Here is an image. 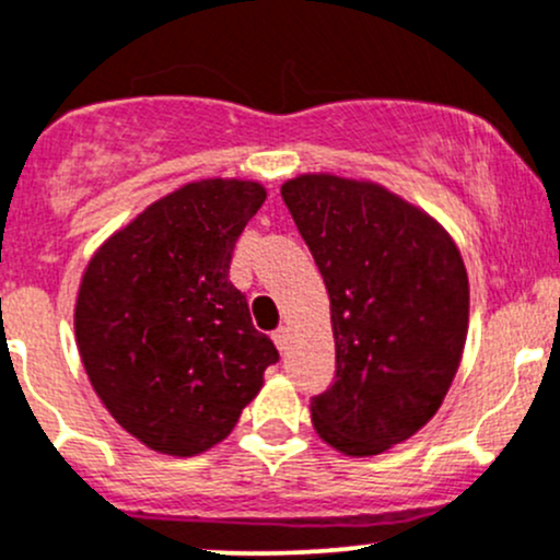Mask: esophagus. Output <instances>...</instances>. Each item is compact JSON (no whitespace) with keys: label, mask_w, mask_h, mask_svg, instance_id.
Wrapping results in <instances>:
<instances>
[{"label":"esophagus","mask_w":560,"mask_h":560,"mask_svg":"<svg viewBox=\"0 0 560 560\" xmlns=\"http://www.w3.org/2000/svg\"><path fill=\"white\" fill-rule=\"evenodd\" d=\"M273 343H276V349H279L281 354H284L287 346H290V329H287V327L276 329V332H273Z\"/></svg>","instance_id":"1"}]
</instances>
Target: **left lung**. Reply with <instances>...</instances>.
Listing matches in <instances>:
<instances>
[{"label": "left lung", "instance_id": "left-lung-1", "mask_svg": "<svg viewBox=\"0 0 560 560\" xmlns=\"http://www.w3.org/2000/svg\"><path fill=\"white\" fill-rule=\"evenodd\" d=\"M281 198L325 279L335 381L311 399L316 434L375 456L438 413L462 362L469 281L445 228L375 182L300 174Z\"/></svg>", "mask_w": 560, "mask_h": 560}]
</instances>
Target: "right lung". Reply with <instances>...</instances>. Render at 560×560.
<instances>
[{
	"mask_svg": "<svg viewBox=\"0 0 560 560\" xmlns=\"http://www.w3.org/2000/svg\"><path fill=\"white\" fill-rule=\"evenodd\" d=\"M262 201L260 182H190L112 233L82 273L80 359L112 419L147 448H214L279 362L228 276Z\"/></svg>",
	"mask_w": 560,
	"mask_h": 560,
	"instance_id": "right-lung-1",
	"label": "right lung"
}]
</instances>
